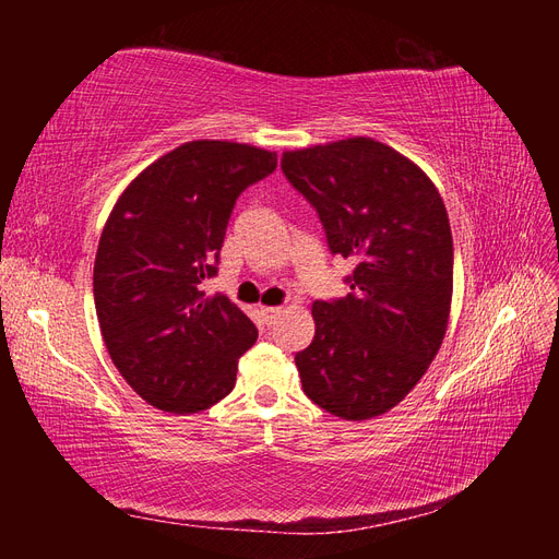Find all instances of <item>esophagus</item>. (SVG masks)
I'll use <instances>...</instances> for the list:
<instances>
[{
	"instance_id": "34e87169",
	"label": "esophagus",
	"mask_w": 559,
	"mask_h": 559,
	"mask_svg": "<svg viewBox=\"0 0 559 559\" xmlns=\"http://www.w3.org/2000/svg\"><path fill=\"white\" fill-rule=\"evenodd\" d=\"M282 312V308H261V314H263V319L267 321V324H273L275 321V317Z\"/></svg>"
}]
</instances>
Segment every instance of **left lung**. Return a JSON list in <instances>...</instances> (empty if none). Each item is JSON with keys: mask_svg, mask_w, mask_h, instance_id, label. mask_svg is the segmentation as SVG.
<instances>
[{"mask_svg": "<svg viewBox=\"0 0 559 559\" xmlns=\"http://www.w3.org/2000/svg\"><path fill=\"white\" fill-rule=\"evenodd\" d=\"M282 173L317 210L349 294L314 300L296 354L302 392L343 419L394 408L441 349L452 300V233L431 179L399 151L349 138L286 151Z\"/></svg>", "mask_w": 559, "mask_h": 559, "instance_id": "obj_1", "label": "left lung"}]
</instances>
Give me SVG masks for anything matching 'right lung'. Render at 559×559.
Returning <instances> with one entry per match:
<instances>
[{
  "instance_id": "right-lung-1",
  "label": "right lung",
  "mask_w": 559,
  "mask_h": 559,
  "mask_svg": "<svg viewBox=\"0 0 559 559\" xmlns=\"http://www.w3.org/2000/svg\"><path fill=\"white\" fill-rule=\"evenodd\" d=\"M270 151L198 140L130 181L97 245L93 294L118 373L165 413L207 411L257 343L251 319L200 284L216 275L235 200L275 173Z\"/></svg>"
}]
</instances>
